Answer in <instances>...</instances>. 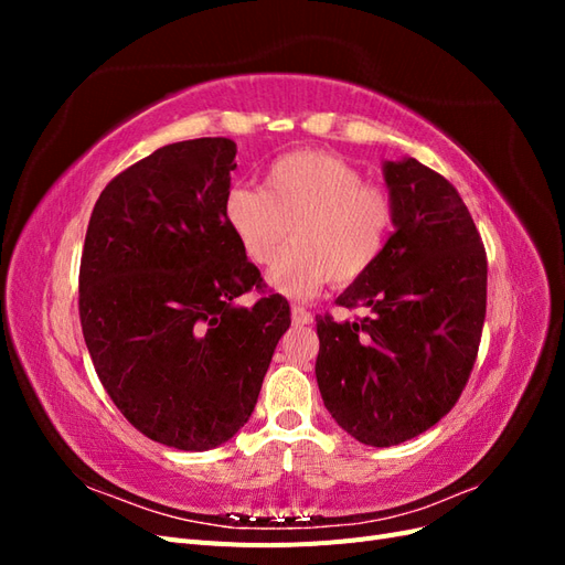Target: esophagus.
I'll use <instances>...</instances> for the list:
<instances>
[{
    "label": "esophagus",
    "instance_id": "obj_1",
    "mask_svg": "<svg viewBox=\"0 0 565 565\" xmlns=\"http://www.w3.org/2000/svg\"><path fill=\"white\" fill-rule=\"evenodd\" d=\"M292 322H295V324H299V328H301V324H309V322H313V316H311L309 311H306L303 306L295 303V306H292Z\"/></svg>",
    "mask_w": 565,
    "mask_h": 565
}]
</instances>
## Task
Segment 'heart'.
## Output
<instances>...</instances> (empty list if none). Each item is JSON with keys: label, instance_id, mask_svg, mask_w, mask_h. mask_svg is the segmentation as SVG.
Returning <instances> with one entry per match:
<instances>
[{"label": "heart", "instance_id": "obj_1", "mask_svg": "<svg viewBox=\"0 0 565 565\" xmlns=\"http://www.w3.org/2000/svg\"><path fill=\"white\" fill-rule=\"evenodd\" d=\"M224 218L243 254L262 268L276 262L292 234L296 245L270 268L268 285L306 299L328 280H361L382 259L393 202L347 160L301 150L273 162L262 188H228Z\"/></svg>", "mask_w": 565, "mask_h": 565}]
</instances>
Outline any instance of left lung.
<instances>
[{
	"instance_id": "obj_1",
	"label": "left lung",
	"mask_w": 565,
	"mask_h": 565,
	"mask_svg": "<svg viewBox=\"0 0 565 565\" xmlns=\"http://www.w3.org/2000/svg\"><path fill=\"white\" fill-rule=\"evenodd\" d=\"M393 226L382 259L339 306L372 316H316V380L324 407L355 440L391 448L446 417L481 344L488 259L457 188L415 158L386 162Z\"/></svg>"
}]
</instances>
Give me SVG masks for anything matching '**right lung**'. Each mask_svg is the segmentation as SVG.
Returning a JSON list of instances; mask_svg holds the SVG:
<instances>
[{"mask_svg": "<svg viewBox=\"0 0 565 565\" xmlns=\"http://www.w3.org/2000/svg\"><path fill=\"white\" fill-rule=\"evenodd\" d=\"M235 152L216 136L127 167L82 249L79 322L100 384L134 429L188 452L241 431L292 322L226 226ZM252 288L254 307L232 303Z\"/></svg>", "mask_w": 565, "mask_h": 565, "instance_id": "right-lung-1", "label": "right lung"}]
</instances>
